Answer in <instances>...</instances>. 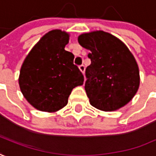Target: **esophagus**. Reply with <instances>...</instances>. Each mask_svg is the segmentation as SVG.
<instances>
[{
  "instance_id": "esophagus-1",
  "label": "esophagus",
  "mask_w": 156,
  "mask_h": 156,
  "mask_svg": "<svg viewBox=\"0 0 156 156\" xmlns=\"http://www.w3.org/2000/svg\"><path fill=\"white\" fill-rule=\"evenodd\" d=\"M79 70L82 72V73H84V71H85V66H83V65H81V66H79Z\"/></svg>"
}]
</instances>
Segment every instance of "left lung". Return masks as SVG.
I'll return each instance as SVG.
<instances>
[{"instance_id":"left-lung-1","label":"left lung","mask_w":156,"mask_h":156,"mask_svg":"<svg viewBox=\"0 0 156 156\" xmlns=\"http://www.w3.org/2000/svg\"><path fill=\"white\" fill-rule=\"evenodd\" d=\"M80 46L90 51L84 89L90 104L104 111L126 105L138 90L139 68L129 48L114 35L94 31L78 36Z\"/></svg>"}]
</instances>
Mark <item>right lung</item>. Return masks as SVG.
Returning <instances> with one entry per match:
<instances>
[{
  "label": "right lung",
  "mask_w": 156,
  "mask_h": 156,
  "mask_svg": "<svg viewBox=\"0 0 156 156\" xmlns=\"http://www.w3.org/2000/svg\"><path fill=\"white\" fill-rule=\"evenodd\" d=\"M69 34L51 30L26 57L19 84L24 98L35 109L55 112L67 105L73 88L83 83V76L73 64L74 55L65 50Z\"/></svg>",
  "instance_id": "1"
}]
</instances>
